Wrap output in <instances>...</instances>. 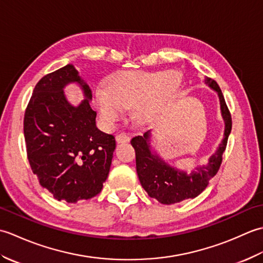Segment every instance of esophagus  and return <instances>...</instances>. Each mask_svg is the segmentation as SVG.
I'll use <instances>...</instances> for the list:
<instances>
[{"mask_svg": "<svg viewBox=\"0 0 263 263\" xmlns=\"http://www.w3.org/2000/svg\"><path fill=\"white\" fill-rule=\"evenodd\" d=\"M128 140H130V136L127 135V133H119V135L116 136V141L121 143V142H128Z\"/></svg>", "mask_w": 263, "mask_h": 263, "instance_id": "34e87169", "label": "esophagus"}]
</instances>
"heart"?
Here are the masks:
<instances>
[{
  "label": "heart",
  "mask_w": 263,
  "mask_h": 263,
  "mask_svg": "<svg viewBox=\"0 0 263 263\" xmlns=\"http://www.w3.org/2000/svg\"><path fill=\"white\" fill-rule=\"evenodd\" d=\"M173 72L126 71L111 76L107 91L103 88L95 90V102L103 119L114 123L124 108L136 107L139 119H147L157 108L160 100L175 87Z\"/></svg>",
  "instance_id": "b5f03b06"
}]
</instances>
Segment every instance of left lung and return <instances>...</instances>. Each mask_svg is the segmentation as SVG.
<instances>
[{
    "mask_svg": "<svg viewBox=\"0 0 263 263\" xmlns=\"http://www.w3.org/2000/svg\"><path fill=\"white\" fill-rule=\"evenodd\" d=\"M205 83L218 92L221 115L225 121L224 139L217 152L210 157L208 165L197 167L195 171L186 174L173 168L157 155L152 154L149 148L150 131L131 140L132 147L136 150L137 173L141 185L149 197L157 199L163 204H174L198 197L208 186L209 181L217 174L221 165L222 154L232 131V115L218 83L214 79H206Z\"/></svg>",
    "mask_w": 263,
    "mask_h": 263,
    "instance_id": "1",
    "label": "left lung"
}]
</instances>
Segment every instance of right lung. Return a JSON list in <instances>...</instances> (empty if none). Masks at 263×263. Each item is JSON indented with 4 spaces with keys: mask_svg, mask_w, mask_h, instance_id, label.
<instances>
[{
    "mask_svg": "<svg viewBox=\"0 0 263 263\" xmlns=\"http://www.w3.org/2000/svg\"><path fill=\"white\" fill-rule=\"evenodd\" d=\"M82 86L86 99L77 108L63 88ZM90 88L72 64L44 76L33 89L24 117L27 157L31 171L53 197L69 203L97 195L108 176L115 138L96 126Z\"/></svg>",
    "mask_w": 263,
    "mask_h": 263,
    "instance_id": "obj_1",
    "label": "right lung"
}]
</instances>
